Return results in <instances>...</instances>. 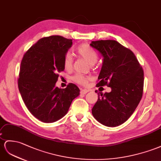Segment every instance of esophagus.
I'll return each instance as SVG.
<instances>
[{
	"label": "esophagus",
	"instance_id": "1",
	"mask_svg": "<svg viewBox=\"0 0 161 161\" xmlns=\"http://www.w3.org/2000/svg\"><path fill=\"white\" fill-rule=\"evenodd\" d=\"M88 92H89V90H87V89H81L80 91L81 94H86Z\"/></svg>",
	"mask_w": 161,
	"mask_h": 161
}]
</instances>
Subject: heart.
Instances as JSON below:
<instances>
[{
    "instance_id": "obj_1",
    "label": "heart",
    "mask_w": 161,
    "mask_h": 161,
    "mask_svg": "<svg viewBox=\"0 0 161 161\" xmlns=\"http://www.w3.org/2000/svg\"><path fill=\"white\" fill-rule=\"evenodd\" d=\"M77 53L80 56L82 57L90 64H94L97 63L98 60V54L93 48L87 44L80 45L77 48ZM63 66L66 70H70L73 67V58L70 53H67L63 58ZM73 80L76 83L82 86L87 84L89 78L81 74H76L73 77Z\"/></svg>"
}]
</instances>
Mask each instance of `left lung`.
I'll return each instance as SVG.
<instances>
[{"label": "left lung", "instance_id": "1", "mask_svg": "<svg viewBox=\"0 0 161 161\" xmlns=\"http://www.w3.org/2000/svg\"><path fill=\"white\" fill-rule=\"evenodd\" d=\"M90 46L103 57L97 87L112 88L110 92L101 95L96 90L99 96L92 108V115L105 126H119L130 117L142 99L143 70L135 53L116 41H92Z\"/></svg>", "mask_w": 161, "mask_h": 161}]
</instances>
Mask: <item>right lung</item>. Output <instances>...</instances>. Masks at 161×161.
<instances>
[{"instance_id": "add662e5", "label": "right lung", "mask_w": 161, "mask_h": 161, "mask_svg": "<svg viewBox=\"0 0 161 161\" xmlns=\"http://www.w3.org/2000/svg\"><path fill=\"white\" fill-rule=\"evenodd\" d=\"M72 39L53 35L40 39L24 53L19 67L18 88L29 112L43 122L51 123L65 116L80 90L74 84L56 87L64 71L63 58Z\"/></svg>"}]
</instances>
